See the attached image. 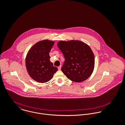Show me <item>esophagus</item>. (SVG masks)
<instances>
[{
  "label": "esophagus",
  "mask_w": 125,
  "mask_h": 125,
  "mask_svg": "<svg viewBox=\"0 0 125 125\" xmlns=\"http://www.w3.org/2000/svg\"><path fill=\"white\" fill-rule=\"evenodd\" d=\"M61 67H62L61 65H60V66H59V67H58V70H60L61 69Z\"/></svg>",
  "instance_id": "esophagus-1"
}]
</instances>
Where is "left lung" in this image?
<instances>
[{
	"label": "left lung",
	"mask_w": 125,
	"mask_h": 125,
	"mask_svg": "<svg viewBox=\"0 0 125 125\" xmlns=\"http://www.w3.org/2000/svg\"><path fill=\"white\" fill-rule=\"evenodd\" d=\"M58 48L65 59L61 68L63 73L72 81L81 82L87 80L93 73L95 58L89 46L80 40L60 41Z\"/></svg>",
	"instance_id": "8db88e82"
}]
</instances>
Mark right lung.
Listing matches in <instances>:
<instances>
[{"instance_id": "1", "label": "right lung", "mask_w": 125, "mask_h": 125, "mask_svg": "<svg viewBox=\"0 0 125 125\" xmlns=\"http://www.w3.org/2000/svg\"><path fill=\"white\" fill-rule=\"evenodd\" d=\"M54 44V41H40L31 48L26 55V70L30 77L37 82H48L58 70L50 61L49 55Z\"/></svg>"}]
</instances>
